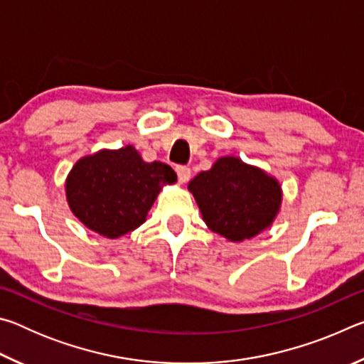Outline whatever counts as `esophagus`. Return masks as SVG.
Returning <instances> with one entry per match:
<instances>
[{"label": "esophagus", "instance_id": "obj_1", "mask_svg": "<svg viewBox=\"0 0 364 364\" xmlns=\"http://www.w3.org/2000/svg\"><path fill=\"white\" fill-rule=\"evenodd\" d=\"M176 175H178V181L181 184L188 183L189 178H191V168L188 167H176Z\"/></svg>", "mask_w": 364, "mask_h": 364}]
</instances>
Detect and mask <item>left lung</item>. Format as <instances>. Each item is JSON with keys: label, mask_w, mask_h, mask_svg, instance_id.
Listing matches in <instances>:
<instances>
[{"label": "left lung", "mask_w": 364, "mask_h": 364, "mask_svg": "<svg viewBox=\"0 0 364 364\" xmlns=\"http://www.w3.org/2000/svg\"><path fill=\"white\" fill-rule=\"evenodd\" d=\"M207 228L231 242L258 236L273 225L282 204L278 178L236 156L215 160L188 184Z\"/></svg>", "instance_id": "left-lung-1"}]
</instances>
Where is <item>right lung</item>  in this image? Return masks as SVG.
I'll list each match as a JSON object with an SVG mask.
<instances>
[{"instance_id":"add662e5","label":"right lung","mask_w":364,"mask_h":364,"mask_svg":"<svg viewBox=\"0 0 364 364\" xmlns=\"http://www.w3.org/2000/svg\"><path fill=\"white\" fill-rule=\"evenodd\" d=\"M175 183L170 165L144 162L128 144L78 159L64 186L78 221L104 237L119 239L143 225L162 188Z\"/></svg>"}]
</instances>
